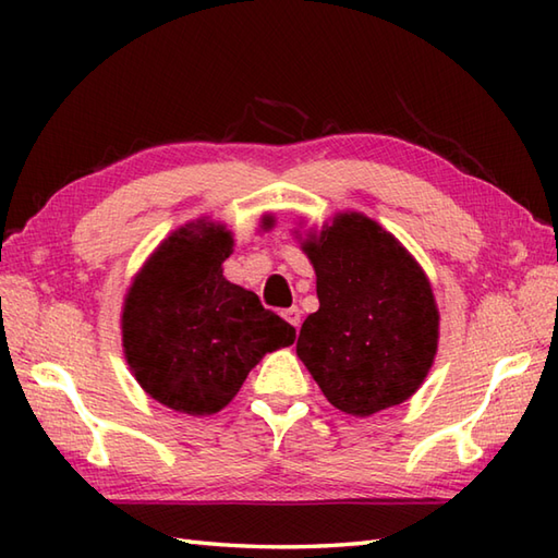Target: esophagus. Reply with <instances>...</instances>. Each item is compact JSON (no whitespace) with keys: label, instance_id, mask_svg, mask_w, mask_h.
I'll return each instance as SVG.
<instances>
[{"label":"esophagus","instance_id":"obj_1","mask_svg":"<svg viewBox=\"0 0 558 558\" xmlns=\"http://www.w3.org/2000/svg\"><path fill=\"white\" fill-rule=\"evenodd\" d=\"M282 318H286V322H288L290 326L300 328V324H302V312L298 310V306H290V310L282 312Z\"/></svg>","mask_w":558,"mask_h":558}]
</instances>
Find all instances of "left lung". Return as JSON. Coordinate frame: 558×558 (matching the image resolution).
Returning <instances> with one entry per match:
<instances>
[{"instance_id":"obj_1","label":"left lung","mask_w":558,"mask_h":558,"mask_svg":"<svg viewBox=\"0 0 558 558\" xmlns=\"http://www.w3.org/2000/svg\"><path fill=\"white\" fill-rule=\"evenodd\" d=\"M302 248L318 312L302 324L298 357L330 405L354 417L405 402L438 345V310L417 260L362 213H338Z\"/></svg>"}]
</instances>
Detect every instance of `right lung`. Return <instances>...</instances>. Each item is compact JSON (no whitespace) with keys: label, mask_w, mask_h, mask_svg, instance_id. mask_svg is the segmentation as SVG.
<instances>
[{"label":"right lung","mask_w":558,"mask_h":558,"mask_svg":"<svg viewBox=\"0 0 558 558\" xmlns=\"http://www.w3.org/2000/svg\"><path fill=\"white\" fill-rule=\"evenodd\" d=\"M232 244L225 225H184L153 252L124 300L129 369L153 400L192 417L220 412L266 352L294 342L288 322L222 276Z\"/></svg>","instance_id":"right-lung-1"}]
</instances>
